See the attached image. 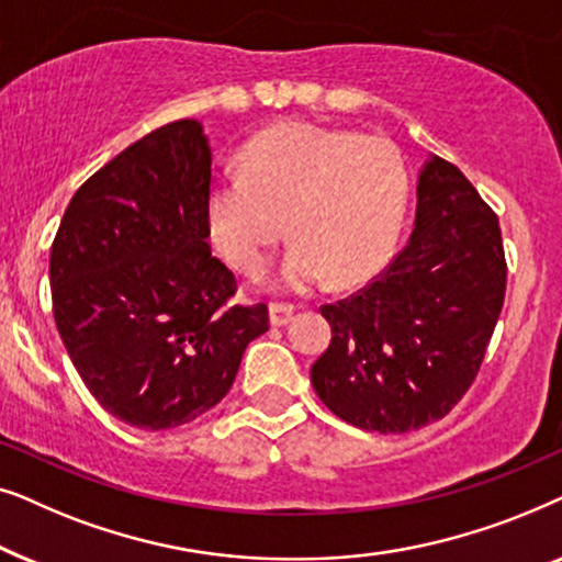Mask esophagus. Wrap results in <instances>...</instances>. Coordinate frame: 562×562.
I'll list each match as a JSON object with an SVG mask.
<instances>
[{"label": "esophagus", "mask_w": 562, "mask_h": 562, "mask_svg": "<svg viewBox=\"0 0 562 562\" xmlns=\"http://www.w3.org/2000/svg\"><path fill=\"white\" fill-rule=\"evenodd\" d=\"M294 317V306L291 304H281V302H273L268 306V319H271L273 327H283L289 325V319Z\"/></svg>", "instance_id": "34e87169"}]
</instances>
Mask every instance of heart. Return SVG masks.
Wrapping results in <instances>:
<instances>
[{"instance_id":"1","label":"heart","mask_w":562,"mask_h":562,"mask_svg":"<svg viewBox=\"0 0 562 562\" xmlns=\"http://www.w3.org/2000/svg\"><path fill=\"white\" fill-rule=\"evenodd\" d=\"M406 202L409 173L389 137L286 122L245 145L243 173L212 183L206 220L214 245L245 276L266 271L289 222L296 245L279 283L304 294L381 273L402 237Z\"/></svg>"}]
</instances>
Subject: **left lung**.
<instances>
[{"instance_id": "1", "label": "left lung", "mask_w": 562, "mask_h": 562, "mask_svg": "<svg viewBox=\"0 0 562 562\" xmlns=\"http://www.w3.org/2000/svg\"><path fill=\"white\" fill-rule=\"evenodd\" d=\"M504 291L496 214L456 166L429 156L406 248L360 294L322 306L333 340L312 366L314 391L368 432L442 419L479 373Z\"/></svg>"}]
</instances>
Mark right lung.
I'll return each mask as SVG.
<instances>
[{"instance_id":"add662e5","label":"right lung","mask_w":562,"mask_h":562,"mask_svg":"<svg viewBox=\"0 0 562 562\" xmlns=\"http://www.w3.org/2000/svg\"><path fill=\"white\" fill-rule=\"evenodd\" d=\"M204 125L145 135L76 191L50 250L60 340L91 396L137 429H171L220 404L268 306L229 304L212 256Z\"/></svg>"}]
</instances>
